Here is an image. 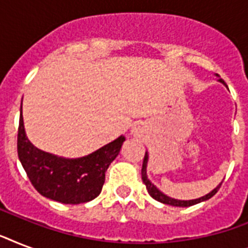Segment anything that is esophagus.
<instances>
[{
    "label": "esophagus",
    "mask_w": 248,
    "mask_h": 248,
    "mask_svg": "<svg viewBox=\"0 0 248 248\" xmlns=\"http://www.w3.org/2000/svg\"><path fill=\"white\" fill-rule=\"evenodd\" d=\"M134 132H135V135H139L140 132H141V128H140V127L134 128Z\"/></svg>",
    "instance_id": "obj_1"
}]
</instances>
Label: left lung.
<instances>
[{
	"mask_svg": "<svg viewBox=\"0 0 248 248\" xmlns=\"http://www.w3.org/2000/svg\"><path fill=\"white\" fill-rule=\"evenodd\" d=\"M220 82H223L224 81L221 78L219 79ZM147 163H148V155L145 153V155H144V161H143V167H141V179H143V183L145 184V186H147L148 189V193L151 194V197H153L155 201H158V202H162V203L165 204H170V206H176V207H189V206H193V204H197L200 203V202H203V201L206 200H210L212 196H215L216 193H217V190L220 189V186H221V184L219 185V186H216L214 190H212L211 193H208V194H206L204 197H201V198H198V200H192V201H179V200H173V198H170V197L165 196L162 192H159L158 189L155 188V185L152 184L151 181L148 180L147 177Z\"/></svg>",
	"mask_w": 248,
	"mask_h": 248,
	"instance_id": "1",
	"label": "left lung"
}]
</instances>
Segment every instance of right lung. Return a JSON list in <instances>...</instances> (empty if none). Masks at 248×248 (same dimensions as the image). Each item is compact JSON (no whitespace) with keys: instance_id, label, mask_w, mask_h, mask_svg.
<instances>
[{"instance_id":"add662e5","label":"right lung","mask_w":248,"mask_h":248,"mask_svg":"<svg viewBox=\"0 0 248 248\" xmlns=\"http://www.w3.org/2000/svg\"><path fill=\"white\" fill-rule=\"evenodd\" d=\"M124 141V136H120L82 158H60L41 151L29 141L20 114L17 155L27 176L41 196L60 203L78 204L89 202L100 194L105 181V171L118 155Z\"/></svg>"}]
</instances>
